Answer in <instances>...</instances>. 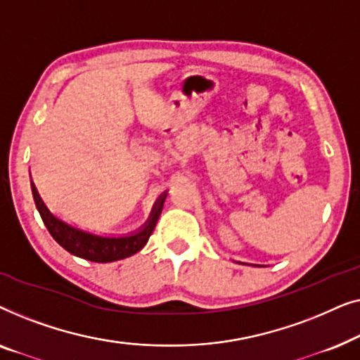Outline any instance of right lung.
Returning <instances> with one entry per match:
<instances>
[{
  "mask_svg": "<svg viewBox=\"0 0 360 360\" xmlns=\"http://www.w3.org/2000/svg\"><path fill=\"white\" fill-rule=\"evenodd\" d=\"M31 188L34 203H36L39 214H41L44 224H46V228L52 238L63 249L73 255H77V257L100 264L115 262V260L131 257V255L139 252L147 244V240H149L152 231H154L157 224V219H159L162 213V208H164V201L167 198V191H164L157 198L154 206H152L149 218L134 233L124 236H100L90 233V231L77 228V226H72L65 223L63 219L57 218L42 201L34 181H31Z\"/></svg>",
  "mask_w": 360,
  "mask_h": 360,
  "instance_id": "1",
  "label": "right lung"
}]
</instances>
